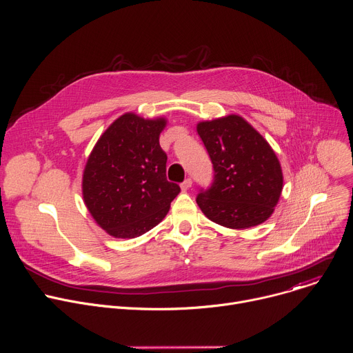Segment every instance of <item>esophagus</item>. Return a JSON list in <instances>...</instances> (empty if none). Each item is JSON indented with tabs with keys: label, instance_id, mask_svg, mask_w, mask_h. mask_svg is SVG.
<instances>
[{
	"label": "esophagus",
	"instance_id": "34e87169",
	"mask_svg": "<svg viewBox=\"0 0 353 353\" xmlns=\"http://www.w3.org/2000/svg\"><path fill=\"white\" fill-rule=\"evenodd\" d=\"M191 184H192L191 179H185V180H184V181L180 184V187H181V191H187V190H190Z\"/></svg>",
	"mask_w": 353,
	"mask_h": 353
}]
</instances>
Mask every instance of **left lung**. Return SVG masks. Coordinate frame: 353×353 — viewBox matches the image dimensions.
I'll return each mask as SVG.
<instances>
[{"label": "left lung", "mask_w": 353, "mask_h": 353, "mask_svg": "<svg viewBox=\"0 0 353 353\" xmlns=\"http://www.w3.org/2000/svg\"><path fill=\"white\" fill-rule=\"evenodd\" d=\"M196 132L215 170L212 185L196 196L199 210L229 229L265 222L283 188L281 163L267 139L237 114L199 121Z\"/></svg>", "instance_id": "left-lung-1"}]
</instances>
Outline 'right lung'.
I'll list each match as a JSON object with an SVG mask.
<instances>
[{
    "mask_svg": "<svg viewBox=\"0 0 353 353\" xmlns=\"http://www.w3.org/2000/svg\"><path fill=\"white\" fill-rule=\"evenodd\" d=\"M165 117L125 113L100 135L82 176L83 203L94 222L117 239L155 228L180 192L166 179L168 157L159 145Z\"/></svg>",
    "mask_w": 353,
    "mask_h": 353,
    "instance_id": "add662e5",
    "label": "right lung"
}]
</instances>
